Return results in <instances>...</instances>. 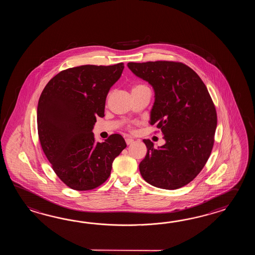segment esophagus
Listing matches in <instances>:
<instances>
[{
  "label": "esophagus",
  "mask_w": 255,
  "mask_h": 255,
  "mask_svg": "<svg viewBox=\"0 0 255 255\" xmlns=\"http://www.w3.org/2000/svg\"><path fill=\"white\" fill-rule=\"evenodd\" d=\"M133 142H134V139H132V138H130V137H127V138H126V143H127L128 145L132 144Z\"/></svg>",
  "instance_id": "34e87169"
}]
</instances>
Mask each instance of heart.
<instances>
[{
	"instance_id": "obj_1",
	"label": "heart",
	"mask_w": 255,
	"mask_h": 255,
	"mask_svg": "<svg viewBox=\"0 0 255 255\" xmlns=\"http://www.w3.org/2000/svg\"><path fill=\"white\" fill-rule=\"evenodd\" d=\"M145 87V86H142V85H136L135 87H133L132 90H135V89H137V88H139V87Z\"/></svg>"
}]
</instances>
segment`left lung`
<instances>
[{
	"label": "left lung",
	"instance_id": "obj_1",
	"mask_svg": "<svg viewBox=\"0 0 255 255\" xmlns=\"http://www.w3.org/2000/svg\"><path fill=\"white\" fill-rule=\"evenodd\" d=\"M132 73L155 92L150 125L161 130L166 143L157 148L144 139L147 151L139 164L142 178L165 190H177L195 179L214 143L216 109L201 77L179 62L128 63Z\"/></svg>",
	"mask_w": 255,
	"mask_h": 255
}]
</instances>
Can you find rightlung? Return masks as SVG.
I'll list each match as a JSON object with an SVG mask.
<instances>
[{"instance_id": "obj_1", "label": "right lung", "mask_w": 255, "mask_h": 255, "mask_svg": "<svg viewBox=\"0 0 255 255\" xmlns=\"http://www.w3.org/2000/svg\"><path fill=\"white\" fill-rule=\"evenodd\" d=\"M124 64L81 65L60 72L43 88L37 107L39 139L59 179L71 189L89 190L109 179L112 163L127 146L120 134L96 142V117Z\"/></svg>"}]
</instances>
